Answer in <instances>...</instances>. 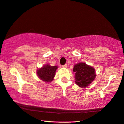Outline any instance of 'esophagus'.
<instances>
[{
    "instance_id": "34e87169",
    "label": "esophagus",
    "mask_w": 124,
    "mask_h": 124,
    "mask_svg": "<svg viewBox=\"0 0 124 124\" xmlns=\"http://www.w3.org/2000/svg\"><path fill=\"white\" fill-rule=\"evenodd\" d=\"M62 67L64 68H66L68 67V66H67V65H66V64H65V65H64L62 66Z\"/></svg>"
}]
</instances>
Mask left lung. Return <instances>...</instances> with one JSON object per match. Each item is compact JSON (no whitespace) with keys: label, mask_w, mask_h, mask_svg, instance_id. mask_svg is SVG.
I'll return each instance as SVG.
<instances>
[{"label":"left lung","mask_w":124,"mask_h":124,"mask_svg":"<svg viewBox=\"0 0 124 124\" xmlns=\"http://www.w3.org/2000/svg\"><path fill=\"white\" fill-rule=\"evenodd\" d=\"M76 84L80 87L88 86L96 77L95 69L85 62H79L74 66Z\"/></svg>","instance_id":"left-lung-1"}]
</instances>
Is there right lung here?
Masks as SVG:
<instances>
[{
    "label": "right lung",
    "instance_id": "right-lung-1",
    "mask_svg": "<svg viewBox=\"0 0 124 124\" xmlns=\"http://www.w3.org/2000/svg\"><path fill=\"white\" fill-rule=\"evenodd\" d=\"M57 66H51L49 64H45L40 68H38L37 70L38 77L40 79L46 83H49L53 80L55 75Z\"/></svg>",
    "mask_w": 124,
    "mask_h": 124
}]
</instances>
